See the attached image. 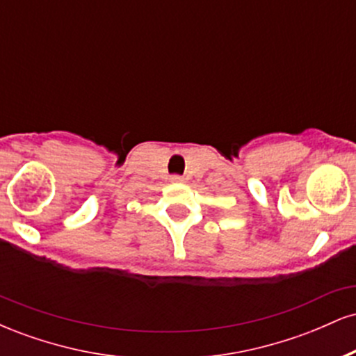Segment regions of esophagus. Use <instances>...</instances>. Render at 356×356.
<instances>
[{"label":"esophagus","instance_id":"obj_1","mask_svg":"<svg viewBox=\"0 0 356 356\" xmlns=\"http://www.w3.org/2000/svg\"><path fill=\"white\" fill-rule=\"evenodd\" d=\"M170 181H172V182H182L184 177H181V175H172V177H170Z\"/></svg>","mask_w":356,"mask_h":356}]
</instances>
